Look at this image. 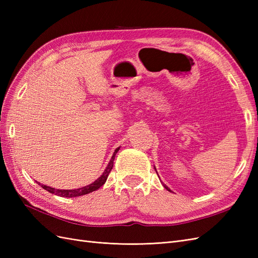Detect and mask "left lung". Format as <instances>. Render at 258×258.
Instances as JSON below:
<instances>
[{
    "label": "left lung",
    "instance_id": "1",
    "mask_svg": "<svg viewBox=\"0 0 258 258\" xmlns=\"http://www.w3.org/2000/svg\"><path fill=\"white\" fill-rule=\"evenodd\" d=\"M163 187H165V188H166V189H168L169 191H171V190H170V188H168V186H166V185H163Z\"/></svg>",
    "mask_w": 258,
    "mask_h": 258
}]
</instances>
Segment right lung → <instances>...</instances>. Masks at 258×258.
<instances>
[{
  "label": "right lung",
  "mask_w": 258,
  "mask_h": 258,
  "mask_svg": "<svg viewBox=\"0 0 258 258\" xmlns=\"http://www.w3.org/2000/svg\"><path fill=\"white\" fill-rule=\"evenodd\" d=\"M118 150H119V147L116 148V150H115V152H114V154H113V156H112V159L110 160V162H108V165H107L106 169L104 170L103 174L101 175V176L97 179V181L91 183V184L88 185V186H85V187H82V188H77V189H56V188H52V187L46 186V185H43V184H40V183H38V184H40L45 190H47V191H49V192H51V194L57 195V196H60V197H68V198H70V197H71V198H72V197H79V196H83V195H87V194H89V192L95 191V190H97L98 188H100V187L105 183L108 174H110L111 170L113 169L115 156H116L117 152H118Z\"/></svg>",
  "instance_id": "right-lung-1"
}]
</instances>
